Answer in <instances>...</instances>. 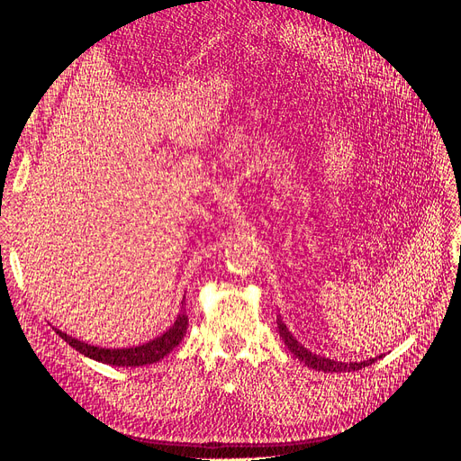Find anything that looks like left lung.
<instances>
[{
  "label": "left lung",
  "mask_w": 461,
  "mask_h": 461,
  "mask_svg": "<svg viewBox=\"0 0 461 461\" xmlns=\"http://www.w3.org/2000/svg\"><path fill=\"white\" fill-rule=\"evenodd\" d=\"M276 325H278V332H281L285 344L288 346V350L312 369L325 371V373H346V371L350 373V371H359L361 367H367V366H371L376 361V357H369L367 361H350V364H344V361H334V359H329V357H321V356L310 352L308 348H303L294 337H292V332L283 323L281 315H276Z\"/></svg>",
  "instance_id": "left-lung-1"
}]
</instances>
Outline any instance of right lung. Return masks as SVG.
I'll return each instance as SVG.
<instances>
[{
  "instance_id": "1",
  "label": "right lung",
  "mask_w": 461,
  "mask_h": 461,
  "mask_svg": "<svg viewBox=\"0 0 461 461\" xmlns=\"http://www.w3.org/2000/svg\"><path fill=\"white\" fill-rule=\"evenodd\" d=\"M186 327H188V315L180 310L175 325L169 330L163 332L158 339H153L142 346H134V348H100V346L80 342L61 330H58V334L68 346H73L75 350L85 354L86 357H92L95 361H102V364H109V366L138 367V366L156 364V361L163 359L167 354H171L173 348H176L180 344V340L185 339Z\"/></svg>"
}]
</instances>
